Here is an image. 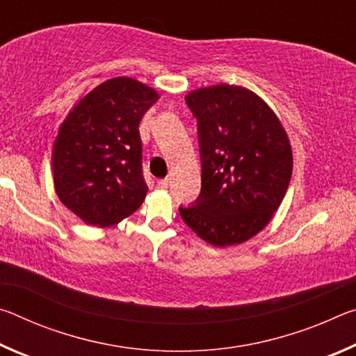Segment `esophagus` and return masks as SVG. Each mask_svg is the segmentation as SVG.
Instances as JSON below:
<instances>
[{
    "label": "esophagus",
    "mask_w": 356,
    "mask_h": 356,
    "mask_svg": "<svg viewBox=\"0 0 356 356\" xmlns=\"http://www.w3.org/2000/svg\"><path fill=\"white\" fill-rule=\"evenodd\" d=\"M156 186H159V188H161V190H166L168 186H170V179H160L159 182H156Z\"/></svg>",
    "instance_id": "esophagus-1"
}]
</instances>
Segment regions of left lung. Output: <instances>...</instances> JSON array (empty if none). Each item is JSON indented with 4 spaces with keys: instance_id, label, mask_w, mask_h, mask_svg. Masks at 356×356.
I'll return each instance as SVG.
<instances>
[{
    "instance_id": "8db88e82",
    "label": "left lung",
    "mask_w": 356,
    "mask_h": 356,
    "mask_svg": "<svg viewBox=\"0 0 356 356\" xmlns=\"http://www.w3.org/2000/svg\"><path fill=\"white\" fill-rule=\"evenodd\" d=\"M197 120L201 193L179 207L213 246L243 243L268 225L292 177V147L272 108L252 91L215 84L185 95Z\"/></svg>"
}]
</instances>
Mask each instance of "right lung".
<instances>
[{"mask_svg": "<svg viewBox=\"0 0 356 356\" xmlns=\"http://www.w3.org/2000/svg\"><path fill=\"white\" fill-rule=\"evenodd\" d=\"M159 94L134 78L99 84L78 102L53 146V182L65 207L91 226L127 218L144 201L140 122Z\"/></svg>", "mask_w": 356, "mask_h": 356, "instance_id": "1", "label": "right lung"}]
</instances>
